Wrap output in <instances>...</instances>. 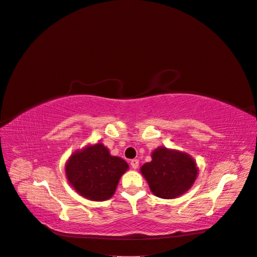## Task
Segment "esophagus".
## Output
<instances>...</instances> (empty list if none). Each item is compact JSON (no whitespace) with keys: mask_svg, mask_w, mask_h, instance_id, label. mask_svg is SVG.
I'll return each instance as SVG.
<instances>
[{"mask_svg":"<svg viewBox=\"0 0 257 257\" xmlns=\"http://www.w3.org/2000/svg\"><path fill=\"white\" fill-rule=\"evenodd\" d=\"M131 166H132V168H133V169H137L138 166H139V161L136 160V159L132 160L131 161Z\"/></svg>","mask_w":257,"mask_h":257,"instance_id":"obj_1","label":"esophagus"}]
</instances>
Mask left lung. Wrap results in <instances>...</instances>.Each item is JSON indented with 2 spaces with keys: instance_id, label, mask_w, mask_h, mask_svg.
<instances>
[{
  "instance_id": "8db88e82",
  "label": "left lung",
  "mask_w": 257,
  "mask_h": 257,
  "mask_svg": "<svg viewBox=\"0 0 257 257\" xmlns=\"http://www.w3.org/2000/svg\"><path fill=\"white\" fill-rule=\"evenodd\" d=\"M151 157L152 161L144 164L141 172L155 196L177 198L195 182L198 168L189 154L160 147Z\"/></svg>"
}]
</instances>
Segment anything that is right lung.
<instances>
[{
    "label": "right lung",
    "mask_w": 257,
    "mask_h": 257,
    "mask_svg": "<svg viewBox=\"0 0 257 257\" xmlns=\"http://www.w3.org/2000/svg\"><path fill=\"white\" fill-rule=\"evenodd\" d=\"M128 169L127 163L112 157L103 144H95L74 152L65 165L68 182L84 198L94 201L109 199L121 176Z\"/></svg>",
    "instance_id": "right-lung-1"
}]
</instances>
